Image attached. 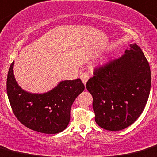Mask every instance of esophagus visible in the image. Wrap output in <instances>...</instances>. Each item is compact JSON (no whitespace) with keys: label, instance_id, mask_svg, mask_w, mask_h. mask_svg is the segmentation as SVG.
I'll return each mask as SVG.
<instances>
[{"label":"esophagus","instance_id":"34e87169","mask_svg":"<svg viewBox=\"0 0 157 157\" xmlns=\"http://www.w3.org/2000/svg\"><path fill=\"white\" fill-rule=\"evenodd\" d=\"M89 77H89V74L87 72H83V73L80 74V79H81L82 82H83L84 85H86L87 80H89Z\"/></svg>","mask_w":157,"mask_h":157}]
</instances>
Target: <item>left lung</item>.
<instances>
[{"mask_svg": "<svg viewBox=\"0 0 157 157\" xmlns=\"http://www.w3.org/2000/svg\"><path fill=\"white\" fill-rule=\"evenodd\" d=\"M121 57L95 68L87 81L95 120L102 128L120 131L139 117L151 91L149 63L136 44Z\"/></svg>", "mask_w": 157, "mask_h": 157, "instance_id": "8db88e82", "label": "left lung"}]
</instances>
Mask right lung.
I'll list each match as a JSON object with an SVG mask.
<instances>
[{"label": "right lung", "mask_w": 157, "mask_h": 157, "mask_svg": "<svg viewBox=\"0 0 157 157\" xmlns=\"http://www.w3.org/2000/svg\"><path fill=\"white\" fill-rule=\"evenodd\" d=\"M12 62L6 80V92L15 116L31 130L56 134L65 130L70 122L72 104L83 92L80 79L61 81L46 93H31L23 90L16 81Z\"/></svg>", "instance_id": "add662e5"}]
</instances>
